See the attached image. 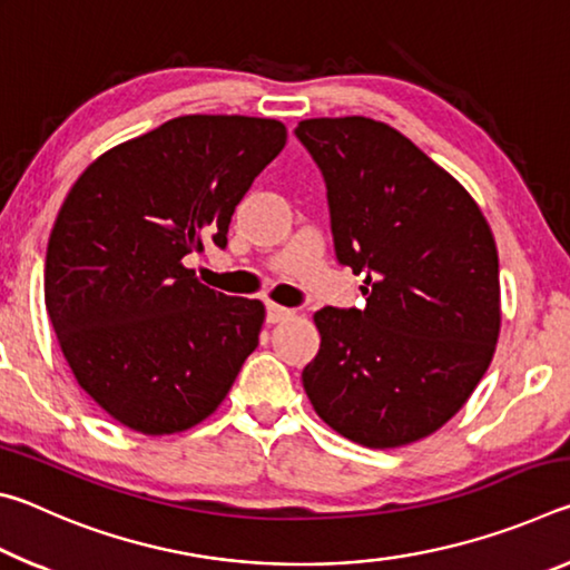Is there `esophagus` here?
I'll return each mask as SVG.
<instances>
[{
	"mask_svg": "<svg viewBox=\"0 0 570 570\" xmlns=\"http://www.w3.org/2000/svg\"><path fill=\"white\" fill-rule=\"evenodd\" d=\"M288 316H294V308H286V306H278V304H266V322L268 324H278L288 320Z\"/></svg>",
	"mask_w": 570,
	"mask_h": 570,
	"instance_id": "esophagus-1",
	"label": "esophagus"
}]
</instances>
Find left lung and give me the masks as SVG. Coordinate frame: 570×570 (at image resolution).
<instances>
[{"instance_id":"obj_1","label":"left lung","mask_w":570,"mask_h":570,"mask_svg":"<svg viewBox=\"0 0 570 570\" xmlns=\"http://www.w3.org/2000/svg\"><path fill=\"white\" fill-rule=\"evenodd\" d=\"M294 135L322 170L334 254L364 308L314 314L302 382L320 417L364 448L440 430L478 387L500 332L493 230L460 183L390 125L314 118Z\"/></svg>"}]
</instances>
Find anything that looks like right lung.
Masks as SVG:
<instances>
[{
    "label": "right lung",
    "instance_id": "right-lung-1",
    "mask_svg": "<svg viewBox=\"0 0 570 570\" xmlns=\"http://www.w3.org/2000/svg\"><path fill=\"white\" fill-rule=\"evenodd\" d=\"M286 146L278 120L183 115L90 163L47 244L45 304L67 364L100 407L142 435L206 420L256 350L264 304L183 266L228 224Z\"/></svg>",
    "mask_w": 570,
    "mask_h": 570
}]
</instances>
